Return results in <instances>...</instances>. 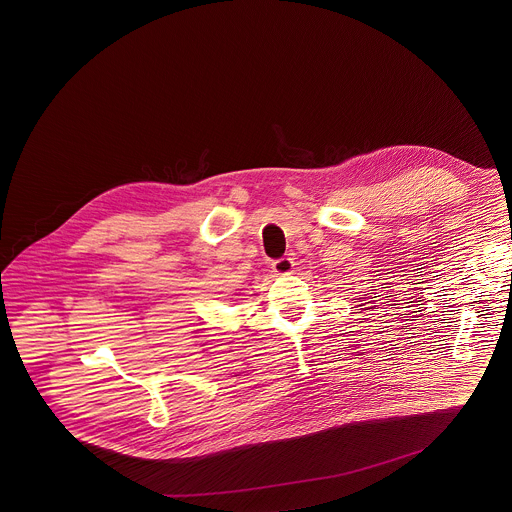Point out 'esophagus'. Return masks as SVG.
<instances>
[{
    "instance_id": "1",
    "label": "esophagus",
    "mask_w": 512,
    "mask_h": 512,
    "mask_svg": "<svg viewBox=\"0 0 512 512\" xmlns=\"http://www.w3.org/2000/svg\"><path fill=\"white\" fill-rule=\"evenodd\" d=\"M272 270L280 276H286V274H292L293 272V259L292 257H282L278 261L272 263Z\"/></svg>"
}]
</instances>
